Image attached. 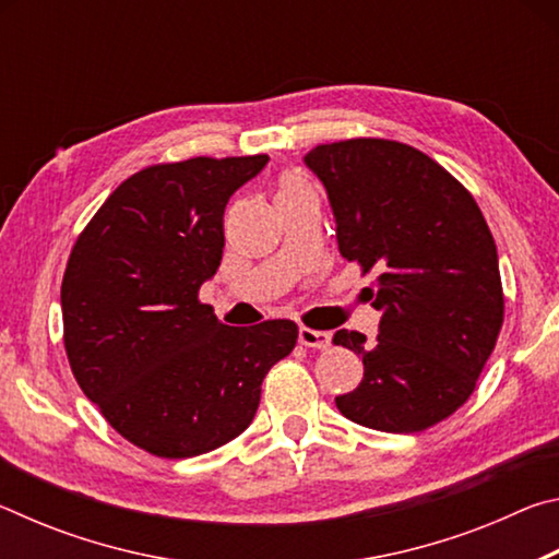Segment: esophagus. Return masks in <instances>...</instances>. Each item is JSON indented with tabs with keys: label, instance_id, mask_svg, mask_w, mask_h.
Here are the masks:
<instances>
[{
	"label": "esophagus",
	"instance_id": "1",
	"mask_svg": "<svg viewBox=\"0 0 559 559\" xmlns=\"http://www.w3.org/2000/svg\"><path fill=\"white\" fill-rule=\"evenodd\" d=\"M298 340H300V345H306V347H316V349L330 347V333H325V330H313V328L302 325L298 330Z\"/></svg>",
	"mask_w": 559,
	"mask_h": 559
}]
</instances>
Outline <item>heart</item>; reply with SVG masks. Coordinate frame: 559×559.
I'll list each match as a JSON object with an SVG mask.
<instances>
[{
    "mask_svg": "<svg viewBox=\"0 0 559 559\" xmlns=\"http://www.w3.org/2000/svg\"><path fill=\"white\" fill-rule=\"evenodd\" d=\"M310 189L308 179L300 177L298 173H283L278 179V189H276V200H283V197H293V194H300Z\"/></svg>",
    "mask_w": 559,
    "mask_h": 559,
    "instance_id": "1",
    "label": "heart"
}]
</instances>
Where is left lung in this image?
<instances>
[{"mask_svg": "<svg viewBox=\"0 0 559 559\" xmlns=\"http://www.w3.org/2000/svg\"><path fill=\"white\" fill-rule=\"evenodd\" d=\"M328 189L337 246L377 273L367 298L380 335L337 330L362 355L357 390L335 396L359 427L414 433L466 404L503 328L493 234L456 177L412 145L353 138L306 155Z\"/></svg>", "mask_w": 559, "mask_h": 559, "instance_id": "8db88e82", "label": "left lung"}]
</instances>
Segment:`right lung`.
Listing matches in <instances>:
<instances>
[{
	"label": "right lung",
	"instance_id": "obj_1",
	"mask_svg": "<svg viewBox=\"0 0 559 559\" xmlns=\"http://www.w3.org/2000/svg\"><path fill=\"white\" fill-rule=\"evenodd\" d=\"M269 155L192 157L128 177L75 239L63 347L83 394L159 459L214 451L249 427L293 320L229 328L200 300L222 263L224 210Z\"/></svg>",
	"mask_w": 559,
	"mask_h": 559
}]
</instances>
